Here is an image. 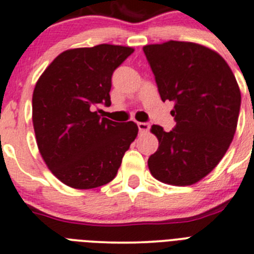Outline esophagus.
Masks as SVG:
<instances>
[{
  "label": "esophagus",
  "instance_id": "esophagus-1",
  "mask_svg": "<svg viewBox=\"0 0 254 254\" xmlns=\"http://www.w3.org/2000/svg\"><path fill=\"white\" fill-rule=\"evenodd\" d=\"M137 127H139V132H147L150 130L149 123H137Z\"/></svg>",
  "mask_w": 254,
  "mask_h": 254
}]
</instances>
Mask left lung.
<instances>
[{
	"instance_id": "8db88e82",
	"label": "left lung",
	"mask_w": 254,
	"mask_h": 254,
	"mask_svg": "<svg viewBox=\"0 0 254 254\" xmlns=\"http://www.w3.org/2000/svg\"><path fill=\"white\" fill-rule=\"evenodd\" d=\"M162 102H174L175 125H152L159 147L147 160L165 184L186 186L210 174L226 154L237 127L241 92L225 59L191 42L170 41L142 48Z\"/></svg>"
}]
</instances>
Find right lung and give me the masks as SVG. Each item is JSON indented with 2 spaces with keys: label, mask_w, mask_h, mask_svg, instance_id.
<instances>
[{
  "label": "right lung",
  "mask_w": 254,
  "mask_h": 254,
  "mask_svg": "<svg viewBox=\"0 0 254 254\" xmlns=\"http://www.w3.org/2000/svg\"><path fill=\"white\" fill-rule=\"evenodd\" d=\"M134 52L99 44L59 54L37 82L32 120L39 152L57 179L73 189H94L112 181L137 135L134 122L102 118L110 107L114 70Z\"/></svg>",
  "instance_id": "obj_1"
}]
</instances>
